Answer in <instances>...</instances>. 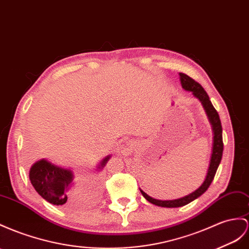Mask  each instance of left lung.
<instances>
[{
	"label": "left lung",
	"mask_w": 249,
	"mask_h": 249,
	"mask_svg": "<svg viewBox=\"0 0 249 249\" xmlns=\"http://www.w3.org/2000/svg\"><path fill=\"white\" fill-rule=\"evenodd\" d=\"M180 74V81L182 87L185 89L187 91H191L193 94L196 99H199L201 101V103L205 109L209 122L213 125V155L212 159H210V164H209V168H208V173L206 176V179L204 181L202 185L197 188L196 191H194L193 194H190L186 196L181 197V199L178 200H170V201H161V200H156L154 197L149 196L148 195H146L142 189L141 194L148 202L155 204L157 206H161V207H181L186 205V204L193 202L196 200V197H199L202 196L207 188L209 187L210 184H212L213 178L215 176L216 169L219 167V164L221 162L222 155H223V138H222V125H221V121L218 111L215 110V108L212 104V102L209 100V97L207 92L204 90V88L199 84V83L196 82L194 79H191L190 76H188L185 73H179Z\"/></svg>",
	"instance_id": "1"
}]
</instances>
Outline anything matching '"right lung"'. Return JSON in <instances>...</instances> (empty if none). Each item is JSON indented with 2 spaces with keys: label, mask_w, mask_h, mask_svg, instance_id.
Wrapping results in <instances>:
<instances>
[{
  "label": "right lung",
  "mask_w": 249,
  "mask_h": 249,
  "mask_svg": "<svg viewBox=\"0 0 249 249\" xmlns=\"http://www.w3.org/2000/svg\"><path fill=\"white\" fill-rule=\"evenodd\" d=\"M110 157H106L99 165V169L105 166ZM29 179L36 191L50 204L65 209L81 206L84 201L71 190L73 175L70 170L41 160L33 165Z\"/></svg>",
  "instance_id": "1"
}]
</instances>
